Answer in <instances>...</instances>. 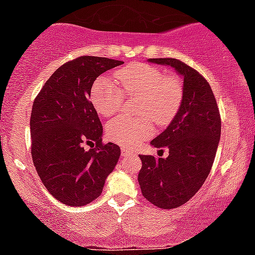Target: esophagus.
<instances>
[{
	"mask_svg": "<svg viewBox=\"0 0 255 255\" xmlns=\"http://www.w3.org/2000/svg\"><path fill=\"white\" fill-rule=\"evenodd\" d=\"M121 154H122V157H127V155L133 154V153H131L128 148H126V147H122V148H121Z\"/></svg>",
	"mask_w": 255,
	"mask_h": 255,
	"instance_id": "esophagus-1",
	"label": "esophagus"
}]
</instances>
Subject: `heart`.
<instances>
[{"label":"heart","mask_w":255,"mask_h":255,"mask_svg":"<svg viewBox=\"0 0 255 255\" xmlns=\"http://www.w3.org/2000/svg\"><path fill=\"white\" fill-rule=\"evenodd\" d=\"M119 87L107 79H98L91 90V102L104 118L121 109L125 96L142 95L141 119L121 115L107 125V135L114 142L134 146L153 134V121L165 125L173 118L183 97L179 79L165 76L162 70L149 64H131L115 72ZM149 117L151 118L149 119Z\"/></svg>","instance_id":"heart-1"}]
</instances>
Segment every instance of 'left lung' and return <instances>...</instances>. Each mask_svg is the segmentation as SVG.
Instances as JSON below:
<instances>
[{
  "label": "left lung",
  "instance_id": "8db88e82",
  "mask_svg": "<svg viewBox=\"0 0 255 255\" xmlns=\"http://www.w3.org/2000/svg\"><path fill=\"white\" fill-rule=\"evenodd\" d=\"M148 61L171 66L183 78L177 114L151 141L155 148H168V157L139 155L142 167L137 174L143 197L162 209H173L195 196L209 176L221 136L220 112L209 83L192 67L174 58Z\"/></svg>",
  "mask_w": 255,
  "mask_h": 255
}]
</instances>
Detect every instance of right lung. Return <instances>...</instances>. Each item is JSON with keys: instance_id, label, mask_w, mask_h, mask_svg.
Wrapping results in <instances>:
<instances>
[{"instance_id": "obj_1", "label": "right lung", "mask_w": 255, "mask_h": 255, "mask_svg": "<svg viewBox=\"0 0 255 255\" xmlns=\"http://www.w3.org/2000/svg\"><path fill=\"white\" fill-rule=\"evenodd\" d=\"M121 64L90 56L69 61L54 71L33 103V164L47 191L69 207L89 204L102 194L119 161L120 147L102 143V125L89 97L98 76ZM84 144L92 148L87 151Z\"/></svg>"}]
</instances>
